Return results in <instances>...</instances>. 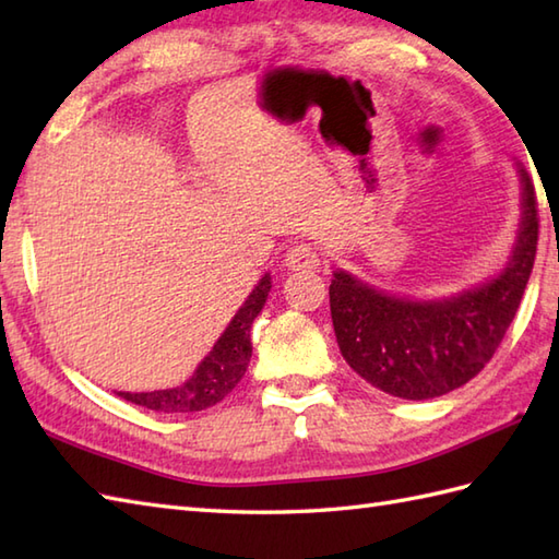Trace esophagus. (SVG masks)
<instances>
[{"label": "esophagus", "mask_w": 559, "mask_h": 559, "mask_svg": "<svg viewBox=\"0 0 559 559\" xmlns=\"http://www.w3.org/2000/svg\"><path fill=\"white\" fill-rule=\"evenodd\" d=\"M290 271H317L322 266V259H319L317 247L310 242H298L288 249L286 259H283Z\"/></svg>", "instance_id": "obj_1"}]
</instances>
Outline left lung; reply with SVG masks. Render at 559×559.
I'll return each instance as SVG.
<instances>
[{
	"label": "left lung",
	"mask_w": 559,
	"mask_h": 559,
	"mask_svg": "<svg viewBox=\"0 0 559 559\" xmlns=\"http://www.w3.org/2000/svg\"><path fill=\"white\" fill-rule=\"evenodd\" d=\"M524 216L514 257L500 276L456 298L413 302L379 293L336 271L329 286L331 319L341 355L372 386L423 401L471 382L514 322L536 261L538 201L521 168Z\"/></svg>",
	"instance_id": "8db88e82"
}]
</instances>
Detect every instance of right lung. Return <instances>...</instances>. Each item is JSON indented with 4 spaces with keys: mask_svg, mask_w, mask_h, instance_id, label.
Returning <instances> with one entry per match:
<instances>
[{
    "mask_svg": "<svg viewBox=\"0 0 559 559\" xmlns=\"http://www.w3.org/2000/svg\"><path fill=\"white\" fill-rule=\"evenodd\" d=\"M269 290L271 276L266 273V276L257 283V288L249 293V298L245 300L240 310H237L233 322L223 331V336L216 341L213 350L201 360L192 379H187L182 386L146 391V394L120 391L117 396L132 401L136 406L160 413H192L216 406L218 401L230 394L235 384L240 382L247 372L249 358H252L249 329H252L254 317L261 312V307H264Z\"/></svg>",
    "mask_w": 559,
    "mask_h": 559,
    "instance_id": "right-lung-1",
    "label": "right lung"
}]
</instances>
